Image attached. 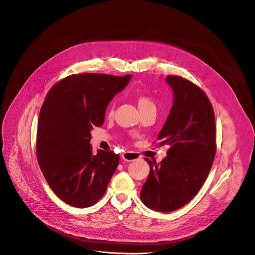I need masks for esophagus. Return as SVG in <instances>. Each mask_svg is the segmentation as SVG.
<instances>
[{
	"label": "esophagus",
	"mask_w": 255,
	"mask_h": 255,
	"mask_svg": "<svg viewBox=\"0 0 255 255\" xmlns=\"http://www.w3.org/2000/svg\"><path fill=\"white\" fill-rule=\"evenodd\" d=\"M122 159L124 161H127V162H131V161H135V160H138L140 159V155L137 154V152L135 151H125L122 154Z\"/></svg>",
	"instance_id": "1"
}]
</instances>
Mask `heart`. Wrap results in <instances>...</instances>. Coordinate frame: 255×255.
<instances>
[{
  "mask_svg": "<svg viewBox=\"0 0 255 255\" xmlns=\"http://www.w3.org/2000/svg\"><path fill=\"white\" fill-rule=\"evenodd\" d=\"M137 105L140 111L144 110V109H148V108H156L154 101H152L148 96L146 95H139L137 97ZM108 115L110 117H112L114 115V104H111V106L109 107L108 110Z\"/></svg>",
  "mask_w": 255,
  "mask_h": 255,
  "instance_id": "b5f03b06",
  "label": "heart"
}]
</instances>
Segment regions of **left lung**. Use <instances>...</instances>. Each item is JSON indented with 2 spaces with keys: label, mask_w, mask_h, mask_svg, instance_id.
Here are the masks:
<instances>
[{
  "label": "left lung",
  "mask_w": 255,
  "mask_h": 255,
  "mask_svg": "<svg viewBox=\"0 0 255 255\" xmlns=\"http://www.w3.org/2000/svg\"><path fill=\"white\" fill-rule=\"evenodd\" d=\"M174 103L161 132L158 145H169L160 162L145 159L150 171L140 199L148 208L171 212L184 206L205 182L216 151L213 108L205 92L179 76H167Z\"/></svg>",
  "instance_id": "left-lung-1"
}]
</instances>
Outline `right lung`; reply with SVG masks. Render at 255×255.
Wrapping results in <instances>:
<instances>
[{
    "label": "right lung",
    "instance_id": "1",
    "mask_svg": "<svg viewBox=\"0 0 255 255\" xmlns=\"http://www.w3.org/2000/svg\"><path fill=\"white\" fill-rule=\"evenodd\" d=\"M131 75H71L51 88L41 108L37 158L49 186L66 204L94 205L107 191L119 165L113 150L92 154L91 130L105 122L108 105Z\"/></svg>",
    "mask_w": 255,
    "mask_h": 255
}]
</instances>
